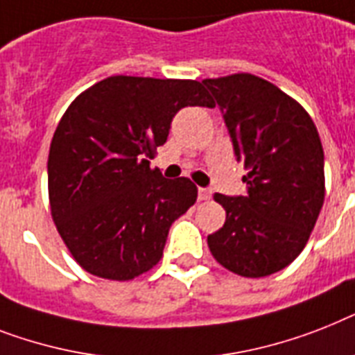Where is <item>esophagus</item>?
Instances as JSON below:
<instances>
[{"label": "esophagus", "instance_id": "34e87169", "mask_svg": "<svg viewBox=\"0 0 355 355\" xmlns=\"http://www.w3.org/2000/svg\"><path fill=\"white\" fill-rule=\"evenodd\" d=\"M211 198V189H206V187H198V200L200 202H206Z\"/></svg>", "mask_w": 355, "mask_h": 355}]
</instances>
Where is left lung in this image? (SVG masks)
Listing matches in <instances>:
<instances>
[{
    "label": "left lung",
    "mask_w": 355,
    "mask_h": 355,
    "mask_svg": "<svg viewBox=\"0 0 355 355\" xmlns=\"http://www.w3.org/2000/svg\"><path fill=\"white\" fill-rule=\"evenodd\" d=\"M224 122L248 184L244 197L213 198L224 226L207 235L218 264L241 277H266L295 261L324 202V153L297 100L250 73L202 80Z\"/></svg>",
    "instance_id": "left-lung-1"
}]
</instances>
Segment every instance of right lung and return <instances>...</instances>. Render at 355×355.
I'll return each instance as SVG.
<instances>
[{
	"label": "right lung",
	"mask_w": 355,
	"mask_h": 355,
	"mask_svg": "<svg viewBox=\"0 0 355 355\" xmlns=\"http://www.w3.org/2000/svg\"><path fill=\"white\" fill-rule=\"evenodd\" d=\"M215 107L197 80L109 76L63 112L49 151V204L74 261L96 277L131 281L162 259L169 227L197 200L186 177L149 160L182 107Z\"/></svg>",
	"instance_id": "add662e5"
}]
</instances>
